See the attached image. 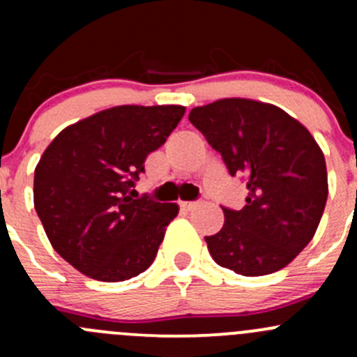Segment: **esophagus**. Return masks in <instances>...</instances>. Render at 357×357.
I'll return each instance as SVG.
<instances>
[{
  "label": "esophagus",
  "mask_w": 357,
  "mask_h": 357,
  "mask_svg": "<svg viewBox=\"0 0 357 357\" xmlns=\"http://www.w3.org/2000/svg\"><path fill=\"white\" fill-rule=\"evenodd\" d=\"M200 202L199 200H193V202H181V207L185 208V211H192V208H195L197 205H199Z\"/></svg>",
  "instance_id": "esophagus-1"
}]
</instances>
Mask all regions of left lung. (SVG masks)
I'll return each instance as SVG.
<instances>
[{
  "mask_svg": "<svg viewBox=\"0 0 357 357\" xmlns=\"http://www.w3.org/2000/svg\"><path fill=\"white\" fill-rule=\"evenodd\" d=\"M188 119L248 190L245 207H222L221 231L205 236L212 259L243 276L280 271L321 221L328 197L321 149L285 110L255 100H218Z\"/></svg>",
  "mask_w": 357,
  "mask_h": 357,
  "instance_id": "left-lung-1",
  "label": "left lung"
}]
</instances>
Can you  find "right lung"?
Masks as SVG:
<instances>
[{
    "instance_id": "obj_1",
    "label": "right lung",
    "mask_w": 357,
    "mask_h": 357,
    "mask_svg": "<svg viewBox=\"0 0 357 357\" xmlns=\"http://www.w3.org/2000/svg\"><path fill=\"white\" fill-rule=\"evenodd\" d=\"M185 115L181 105H121L63 129L34 171V207L53 248L82 275L124 282L150 268L176 204L132 199L149 153Z\"/></svg>"
}]
</instances>
